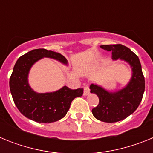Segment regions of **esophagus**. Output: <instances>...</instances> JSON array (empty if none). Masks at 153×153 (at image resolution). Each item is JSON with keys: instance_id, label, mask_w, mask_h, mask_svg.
Masks as SVG:
<instances>
[{"instance_id": "1", "label": "esophagus", "mask_w": 153, "mask_h": 153, "mask_svg": "<svg viewBox=\"0 0 153 153\" xmlns=\"http://www.w3.org/2000/svg\"><path fill=\"white\" fill-rule=\"evenodd\" d=\"M90 93V86L89 85H85L83 87V94L84 95H88Z\"/></svg>"}]
</instances>
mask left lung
<instances>
[{"instance_id": "obj_1", "label": "left lung", "mask_w": 153, "mask_h": 153, "mask_svg": "<svg viewBox=\"0 0 153 153\" xmlns=\"http://www.w3.org/2000/svg\"><path fill=\"white\" fill-rule=\"evenodd\" d=\"M111 51L112 59L126 60L132 69V77L126 87L116 93H109L100 86L92 84L90 92L99 97V104L92 109L96 119L106 123H116L133 113L140 106L145 91V78L139 57L129 48L122 44L101 45Z\"/></svg>"}]
</instances>
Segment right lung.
<instances>
[{
  "label": "right lung",
  "instance_id": "1",
  "mask_svg": "<svg viewBox=\"0 0 153 153\" xmlns=\"http://www.w3.org/2000/svg\"><path fill=\"white\" fill-rule=\"evenodd\" d=\"M43 57H51L67 64L59 53L44 49L29 51L16 62L10 77V90L16 106L24 117L35 122L51 123L66 116L71 102L83 95V89L72 90L64 86L53 93H37L31 90L27 76L31 66Z\"/></svg>",
  "mask_w": 153,
  "mask_h": 153
}]
</instances>
